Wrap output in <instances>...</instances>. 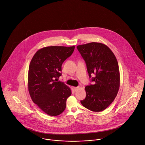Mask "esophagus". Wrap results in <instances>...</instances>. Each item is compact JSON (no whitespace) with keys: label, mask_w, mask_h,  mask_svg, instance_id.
<instances>
[{"label":"esophagus","mask_w":145,"mask_h":145,"mask_svg":"<svg viewBox=\"0 0 145 145\" xmlns=\"http://www.w3.org/2000/svg\"><path fill=\"white\" fill-rule=\"evenodd\" d=\"M73 89H74V90L75 91H77L78 89H79V87H73Z\"/></svg>","instance_id":"1"}]
</instances>
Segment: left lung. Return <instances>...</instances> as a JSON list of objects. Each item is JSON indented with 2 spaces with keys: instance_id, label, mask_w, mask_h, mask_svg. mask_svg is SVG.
<instances>
[{
  "instance_id": "obj_1",
  "label": "left lung",
  "mask_w": 145,
  "mask_h": 145,
  "mask_svg": "<svg viewBox=\"0 0 145 145\" xmlns=\"http://www.w3.org/2000/svg\"><path fill=\"white\" fill-rule=\"evenodd\" d=\"M86 62L93 84L85 87L86 97L80 101L86 108L101 112L107 108L117 96L120 86V74L117 60L106 45L92 42L77 47Z\"/></svg>"
}]
</instances>
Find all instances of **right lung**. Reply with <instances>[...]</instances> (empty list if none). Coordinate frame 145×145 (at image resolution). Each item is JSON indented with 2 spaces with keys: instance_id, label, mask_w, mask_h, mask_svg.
Listing matches in <instances>:
<instances>
[{
  "instance_id": "1",
  "label": "right lung",
  "mask_w": 145,
  "mask_h": 145,
  "mask_svg": "<svg viewBox=\"0 0 145 145\" xmlns=\"http://www.w3.org/2000/svg\"><path fill=\"white\" fill-rule=\"evenodd\" d=\"M75 48L49 46L39 49L31 61L28 75V87L33 102L44 112L56 116L65 111L67 99L72 94L71 88L58 82L62 65Z\"/></svg>"
}]
</instances>
